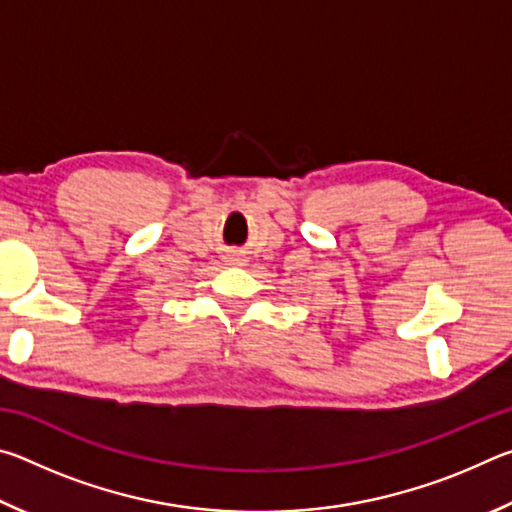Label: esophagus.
<instances>
[{"mask_svg": "<svg viewBox=\"0 0 512 512\" xmlns=\"http://www.w3.org/2000/svg\"><path fill=\"white\" fill-rule=\"evenodd\" d=\"M232 262H235V264H241V262H244V259H239V257H235V259H232Z\"/></svg>", "mask_w": 512, "mask_h": 512, "instance_id": "obj_1", "label": "esophagus"}]
</instances>
